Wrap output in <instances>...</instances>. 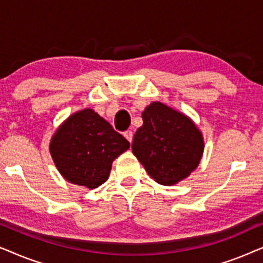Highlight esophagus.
<instances>
[{
	"mask_svg": "<svg viewBox=\"0 0 263 263\" xmlns=\"http://www.w3.org/2000/svg\"><path fill=\"white\" fill-rule=\"evenodd\" d=\"M124 138L128 140L129 142L132 143V141H133V132L132 130H127V132H124Z\"/></svg>",
	"mask_w": 263,
	"mask_h": 263,
	"instance_id": "obj_1",
	"label": "esophagus"
}]
</instances>
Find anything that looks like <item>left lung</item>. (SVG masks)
Returning a JSON list of instances; mask_svg holds the SVG:
<instances>
[{"label": "left lung", "mask_w": 263, "mask_h": 263, "mask_svg": "<svg viewBox=\"0 0 263 263\" xmlns=\"http://www.w3.org/2000/svg\"><path fill=\"white\" fill-rule=\"evenodd\" d=\"M132 151L147 174L161 185H174L199 166L204 149L202 133L192 118L160 102L142 112Z\"/></svg>", "instance_id": "left-lung-1"}]
</instances>
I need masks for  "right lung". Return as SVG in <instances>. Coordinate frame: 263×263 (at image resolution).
<instances>
[{
    "mask_svg": "<svg viewBox=\"0 0 263 263\" xmlns=\"http://www.w3.org/2000/svg\"><path fill=\"white\" fill-rule=\"evenodd\" d=\"M130 143L95 110L70 115L50 140V154L63 178L96 189L107 181L112 161Z\"/></svg>",
    "mask_w": 263,
    "mask_h": 263,
    "instance_id": "right-lung-1",
    "label": "right lung"
}]
</instances>
